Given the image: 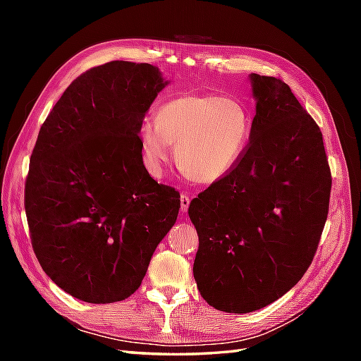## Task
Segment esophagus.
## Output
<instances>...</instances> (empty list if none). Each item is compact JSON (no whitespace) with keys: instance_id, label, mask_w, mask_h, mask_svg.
<instances>
[{"instance_id":"34e87169","label":"esophagus","mask_w":361,"mask_h":361,"mask_svg":"<svg viewBox=\"0 0 361 361\" xmlns=\"http://www.w3.org/2000/svg\"><path fill=\"white\" fill-rule=\"evenodd\" d=\"M180 202H181V211L186 212L188 208H189V204H190V197L186 195V194H183L181 198H180Z\"/></svg>"}]
</instances>
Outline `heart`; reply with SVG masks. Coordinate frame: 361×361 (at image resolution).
Listing matches in <instances>:
<instances>
[{
  "instance_id": "b5f03b06",
  "label": "heart",
  "mask_w": 361,
  "mask_h": 361,
  "mask_svg": "<svg viewBox=\"0 0 361 361\" xmlns=\"http://www.w3.org/2000/svg\"><path fill=\"white\" fill-rule=\"evenodd\" d=\"M251 119L235 99L188 93L159 106L157 122L140 127L141 153L153 173L163 171L176 145V163L190 178L217 183L239 166L248 149Z\"/></svg>"
}]
</instances>
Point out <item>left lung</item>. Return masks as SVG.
I'll list each match as a JSON object with an SVG mask.
<instances>
[{
	"label": "left lung",
	"instance_id": "obj_1",
	"mask_svg": "<svg viewBox=\"0 0 361 361\" xmlns=\"http://www.w3.org/2000/svg\"><path fill=\"white\" fill-rule=\"evenodd\" d=\"M256 116L231 175L198 194L194 278L214 309L274 302L310 267L327 219L332 175L323 133L286 82L251 74Z\"/></svg>",
	"mask_w": 361,
	"mask_h": 361
}]
</instances>
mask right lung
<instances>
[{
	"label": "right lung",
	"instance_id": "1",
	"mask_svg": "<svg viewBox=\"0 0 361 361\" xmlns=\"http://www.w3.org/2000/svg\"><path fill=\"white\" fill-rule=\"evenodd\" d=\"M167 83L149 63L91 68L38 132L25 186L30 242L43 271L80 301L133 295L178 217L180 194L149 175L137 136Z\"/></svg>",
	"mask_w": 361,
	"mask_h": 361
}]
</instances>
